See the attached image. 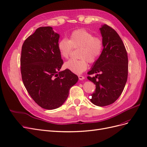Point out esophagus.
Segmentation results:
<instances>
[{"label":"esophagus","mask_w":147,"mask_h":147,"mask_svg":"<svg viewBox=\"0 0 147 147\" xmlns=\"http://www.w3.org/2000/svg\"><path fill=\"white\" fill-rule=\"evenodd\" d=\"M78 77V78H79V80H84V77L83 76V75H79Z\"/></svg>","instance_id":"esophagus-1"}]
</instances>
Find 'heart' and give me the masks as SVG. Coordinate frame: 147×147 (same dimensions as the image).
Returning a JSON list of instances; mask_svg holds the SVG:
<instances>
[{"mask_svg": "<svg viewBox=\"0 0 147 147\" xmlns=\"http://www.w3.org/2000/svg\"><path fill=\"white\" fill-rule=\"evenodd\" d=\"M104 40L100 36H94L89 31L80 29L70 34L69 40L62 38L57 44L61 56L69 58L73 48H79V59H70L64 64V67L75 74H80L85 71L88 66V62L94 63L103 52Z\"/></svg>", "mask_w": 147, "mask_h": 147, "instance_id": "obj_1", "label": "heart"}]
</instances>
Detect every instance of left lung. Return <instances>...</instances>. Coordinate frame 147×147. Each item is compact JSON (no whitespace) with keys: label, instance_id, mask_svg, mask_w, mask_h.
Returning a JSON list of instances; mask_svg holds the SVG:
<instances>
[{"label":"left lung","instance_id":"8db88e82","mask_svg":"<svg viewBox=\"0 0 147 147\" xmlns=\"http://www.w3.org/2000/svg\"><path fill=\"white\" fill-rule=\"evenodd\" d=\"M100 30L104 42L103 52L88 72L96 75L87 78L96 84L91 102L104 107L113 104L121 94L127 79L128 58L125 47L116 31L107 24L102 26Z\"/></svg>","mask_w":147,"mask_h":147}]
</instances>
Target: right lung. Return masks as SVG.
Segmentation results:
<instances>
[{
	"label": "right lung",
	"mask_w": 147,
	"mask_h": 147,
	"mask_svg": "<svg viewBox=\"0 0 147 147\" xmlns=\"http://www.w3.org/2000/svg\"><path fill=\"white\" fill-rule=\"evenodd\" d=\"M59 34L50 26L38 28L25 40L20 59L25 88L42 108L59 107L67 98L70 88L78 77L69 69L59 70L63 61L57 48Z\"/></svg>",
	"instance_id": "right-lung-1"
}]
</instances>
